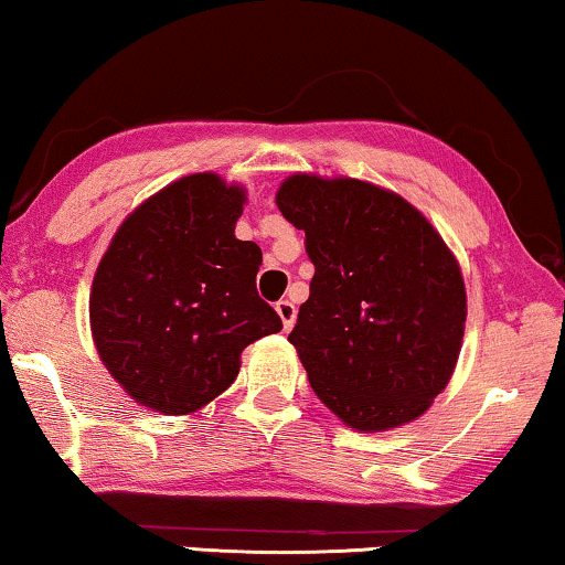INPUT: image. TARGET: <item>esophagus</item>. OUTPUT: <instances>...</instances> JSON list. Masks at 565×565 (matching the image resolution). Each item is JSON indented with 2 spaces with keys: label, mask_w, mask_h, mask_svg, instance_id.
<instances>
[{
  "label": "esophagus",
  "mask_w": 565,
  "mask_h": 565,
  "mask_svg": "<svg viewBox=\"0 0 565 565\" xmlns=\"http://www.w3.org/2000/svg\"><path fill=\"white\" fill-rule=\"evenodd\" d=\"M275 311H277V316H280V321H282V329L285 331H290L292 329V323H296V306L290 303V300H277V306H275Z\"/></svg>",
  "instance_id": "34e87169"
}]
</instances>
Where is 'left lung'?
Returning a JSON list of instances; mask_svg holds the SVG:
<instances>
[{
	"label": "left lung",
	"mask_w": 565,
	"mask_h": 565,
	"mask_svg": "<svg viewBox=\"0 0 565 565\" xmlns=\"http://www.w3.org/2000/svg\"><path fill=\"white\" fill-rule=\"evenodd\" d=\"M316 273L288 342L323 404L358 431L414 422L450 383L466 282L435 226L396 192L292 174L275 198Z\"/></svg>",
	"instance_id": "obj_1"
}]
</instances>
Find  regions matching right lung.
<instances>
[{
	"label": "right lung",
	"mask_w": 565,
	"mask_h": 565,
	"mask_svg": "<svg viewBox=\"0 0 565 565\" xmlns=\"http://www.w3.org/2000/svg\"><path fill=\"white\" fill-rule=\"evenodd\" d=\"M246 192L182 177L115 231L92 280L99 360L136 404L180 416L236 381L242 352L282 329L257 296L262 249L236 238Z\"/></svg>",
	"instance_id": "obj_1"
}]
</instances>
